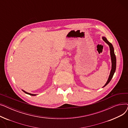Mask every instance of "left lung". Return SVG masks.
Wrapping results in <instances>:
<instances>
[{
    "label": "left lung",
    "mask_w": 128,
    "mask_h": 128,
    "mask_svg": "<svg viewBox=\"0 0 128 128\" xmlns=\"http://www.w3.org/2000/svg\"><path fill=\"white\" fill-rule=\"evenodd\" d=\"M102 39L104 40V41L108 44L110 46V57H111V60H112V69L110 72V74L108 77V80L105 84L103 86V88H104V86H105L107 84H108L110 82L111 79H112L114 73H115L116 71V56L115 54V52H114V47L112 45V44L108 40H107L106 38L105 37H102Z\"/></svg>",
    "instance_id": "1"
}]
</instances>
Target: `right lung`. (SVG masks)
<instances>
[{
  "label": "right lung",
  "mask_w": 128,
  "mask_h": 128,
  "mask_svg": "<svg viewBox=\"0 0 128 128\" xmlns=\"http://www.w3.org/2000/svg\"><path fill=\"white\" fill-rule=\"evenodd\" d=\"M24 92H25L26 94H29V95H30V96H36L37 94H31V93H28V92H26V91H25L24 90H22Z\"/></svg>",
  "instance_id": "1"
}]
</instances>
